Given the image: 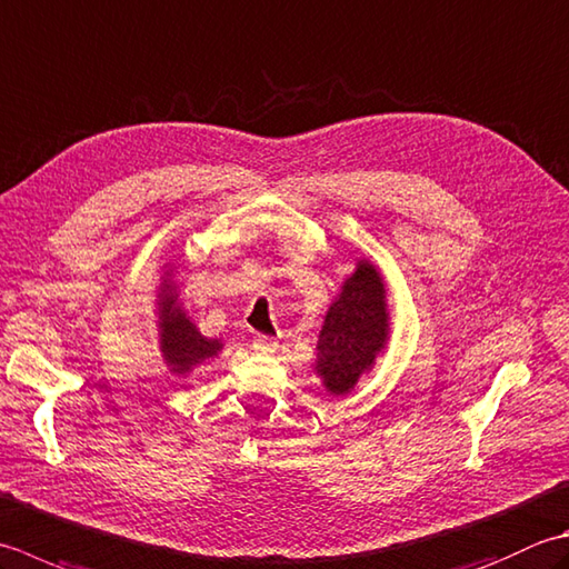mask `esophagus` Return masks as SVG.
I'll return each mask as SVG.
<instances>
[{"mask_svg": "<svg viewBox=\"0 0 569 569\" xmlns=\"http://www.w3.org/2000/svg\"><path fill=\"white\" fill-rule=\"evenodd\" d=\"M278 348L276 340L269 336H253V350L256 352H273Z\"/></svg>", "mask_w": 569, "mask_h": 569, "instance_id": "1", "label": "esophagus"}]
</instances>
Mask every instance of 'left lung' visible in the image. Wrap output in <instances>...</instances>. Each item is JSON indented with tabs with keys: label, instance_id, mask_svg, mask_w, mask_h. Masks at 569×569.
<instances>
[{
	"label": "left lung",
	"instance_id": "obj_1",
	"mask_svg": "<svg viewBox=\"0 0 569 569\" xmlns=\"http://www.w3.org/2000/svg\"><path fill=\"white\" fill-rule=\"evenodd\" d=\"M389 340L387 291L382 273L358 261L328 308L318 336L316 372L330 395H348Z\"/></svg>",
	"mask_w": 569,
	"mask_h": 569
}]
</instances>
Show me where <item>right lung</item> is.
Instances as JSON below:
<instances>
[{"label":"right lung","instance_id":"obj_1","mask_svg":"<svg viewBox=\"0 0 569 569\" xmlns=\"http://www.w3.org/2000/svg\"><path fill=\"white\" fill-rule=\"evenodd\" d=\"M158 298H160L158 303L160 350L167 367H170V372L184 377L192 372L197 365L217 358V352L221 350V342L204 338L202 332L197 330L194 322L187 318L180 303H177V293L170 278H164Z\"/></svg>","mask_w":569,"mask_h":569}]
</instances>
